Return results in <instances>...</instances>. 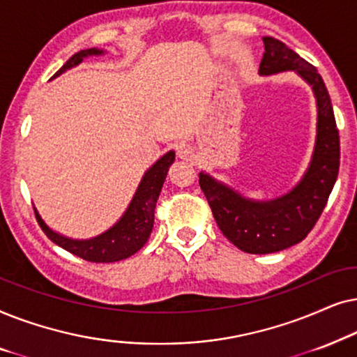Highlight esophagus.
Listing matches in <instances>:
<instances>
[{
    "mask_svg": "<svg viewBox=\"0 0 357 357\" xmlns=\"http://www.w3.org/2000/svg\"><path fill=\"white\" fill-rule=\"evenodd\" d=\"M176 155H178L181 160H191L194 156V150L191 145L179 144V145H176Z\"/></svg>",
    "mask_w": 357,
    "mask_h": 357,
    "instance_id": "obj_1",
    "label": "esophagus"
}]
</instances>
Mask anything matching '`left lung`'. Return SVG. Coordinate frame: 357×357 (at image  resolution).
Here are the masks:
<instances>
[{
	"label": "left lung",
	"mask_w": 357,
	"mask_h": 357,
	"mask_svg": "<svg viewBox=\"0 0 357 357\" xmlns=\"http://www.w3.org/2000/svg\"><path fill=\"white\" fill-rule=\"evenodd\" d=\"M261 75L294 70L312 84L318 106L317 144L305 176L291 192L271 202L241 197L211 176L199 174L218 228L245 253L266 255L286 250L310 234L325 208L340 171V134L330 94L315 66L303 60L284 42L263 37Z\"/></svg>",
	"instance_id": "1"
}]
</instances>
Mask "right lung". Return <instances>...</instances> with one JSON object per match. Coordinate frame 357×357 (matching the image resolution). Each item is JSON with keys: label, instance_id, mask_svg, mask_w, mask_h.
<instances>
[{"label": "right lung", "instance_id": "1", "mask_svg": "<svg viewBox=\"0 0 357 357\" xmlns=\"http://www.w3.org/2000/svg\"><path fill=\"white\" fill-rule=\"evenodd\" d=\"M102 50L88 49L79 50L61 68L56 71L55 76H59L71 66L82 63L84 56L99 55ZM174 161V151H168L165 156L156 161L151 168L146 171L144 179H142L139 189H137L134 199H132L129 208L123 213L121 220L114 225L106 234L96 236L91 240H71L66 236H61L55 231H52L45 225L39 213L34 208L36 218L44 234L54 241L55 245L70 251L71 255L83 258L89 263H114V261L126 259L137 253L142 246L146 243L151 234L155 220V207L158 201L161 186H163L168 168Z\"/></svg>", "mask_w": 357, "mask_h": 357}]
</instances>
